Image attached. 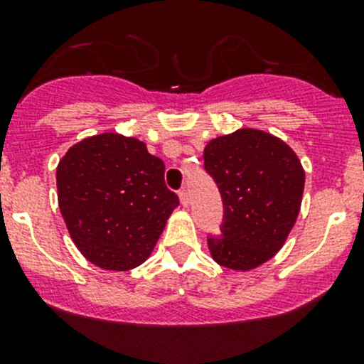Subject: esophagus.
I'll return each mask as SVG.
<instances>
[{
    "mask_svg": "<svg viewBox=\"0 0 364 364\" xmlns=\"http://www.w3.org/2000/svg\"><path fill=\"white\" fill-rule=\"evenodd\" d=\"M179 200H181V204L185 205V208H188V205H190V196H188V190H186V188H181V190H179Z\"/></svg>",
    "mask_w": 364,
    "mask_h": 364,
    "instance_id": "obj_1",
    "label": "esophagus"
}]
</instances>
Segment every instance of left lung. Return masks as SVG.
Wrapping results in <instances>:
<instances>
[{
    "mask_svg": "<svg viewBox=\"0 0 364 364\" xmlns=\"http://www.w3.org/2000/svg\"><path fill=\"white\" fill-rule=\"evenodd\" d=\"M204 171L223 204L220 234H208L213 259L236 271L269 260L299 213L304 172L296 153L266 132L243 128L205 146Z\"/></svg>",
    "mask_w": 364,
    "mask_h": 364,
    "instance_id": "1",
    "label": "left lung"
}]
</instances>
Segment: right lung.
I'll return each mask as SVG.
<instances>
[{"mask_svg":"<svg viewBox=\"0 0 364 364\" xmlns=\"http://www.w3.org/2000/svg\"><path fill=\"white\" fill-rule=\"evenodd\" d=\"M144 142L102 134L72 146L58 165V200L73 243L95 266L137 267L149 257L179 197Z\"/></svg>","mask_w":364,"mask_h":364,"instance_id":"1","label":"right lung"}]
</instances>
